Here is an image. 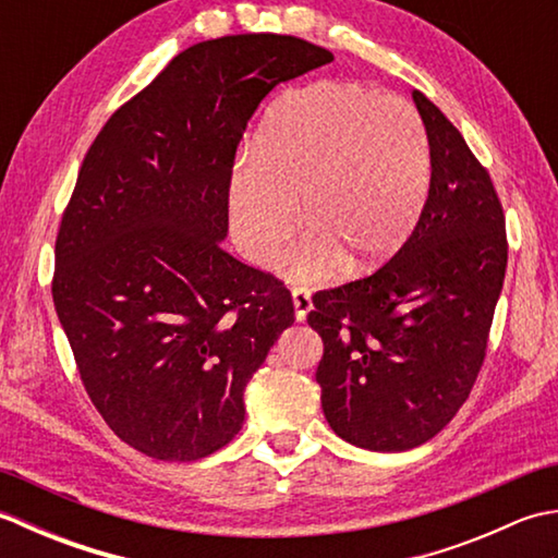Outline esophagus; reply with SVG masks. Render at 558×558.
Listing matches in <instances>:
<instances>
[{"mask_svg": "<svg viewBox=\"0 0 558 558\" xmlns=\"http://www.w3.org/2000/svg\"><path fill=\"white\" fill-rule=\"evenodd\" d=\"M292 304H294V318L298 322H306V316L314 310L312 292L306 288H292Z\"/></svg>", "mask_w": 558, "mask_h": 558, "instance_id": "esophagus-1", "label": "esophagus"}]
</instances>
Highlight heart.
<instances>
[{"label":"heart","mask_w":558,"mask_h":558,"mask_svg":"<svg viewBox=\"0 0 558 558\" xmlns=\"http://www.w3.org/2000/svg\"><path fill=\"white\" fill-rule=\"evenodd\" d=\"M429 194V150L405 102L357 83L318 81L270 105L228 189L234 240L256 264H276L300 220L290 258L300 280L338 266L364 276L412 236Z\"/></svg>","instance_id":"1"}]
</instances>
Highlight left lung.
<instances>
[{"mask_svg": "<svg viewBox=\"0 0 558 558\" xmlns=\"http://www.w3.org/2000/svg\"><path fill=\"white\" fill-rule=\"evenodd\" d=\"M412 100L432 158L417 228L369 278L316 292L306 318L324 340L316 384L330 429L378 453L429 441L468 400L508 260L489 172L424 93Z\"/></svg>", "mask_w": 558, "mask_h": 558, "instance_id": "1", "label": "left lung"}]
</instances>
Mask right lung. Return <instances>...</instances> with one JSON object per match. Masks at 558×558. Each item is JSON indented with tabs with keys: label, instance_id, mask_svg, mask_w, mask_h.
<instances>
[{
	"label": "right lung",
	"instance_id": "obj_1",
	"mask_svg": "<svg viewBox=\"0 0 558 558\" xmlns=\"http://www.w3.org/2000/svg\"><path fill=\"white\" fill-rule=\"evenodd\" d=\"M333 54L248 33L177 54L83 158L54 246V310L93 405L124 444L189 462L230 444L290 292L230 256L228 189L258 102Z\"/></svg>",
	"mask_w": 558,
	"mask_h": 558
}]
</instances>
